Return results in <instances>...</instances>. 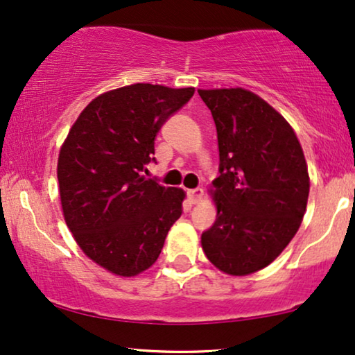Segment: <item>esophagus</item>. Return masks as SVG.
<instances>
[{
	"instance_id": "34e87169",
	"label": "esophagus",
	"mask_w": 355,
	"mask_h": 355,
	"mask_svg": "<svg viewBox=\"0 0 355 355\" xmlns=\"http://www.w3.org/2000/svg\"><path fill=\"white\" fill-rule=\"evenodd\" d=\"M202 196H203L202 189H192V191H189V197H191V200H192L193 203L200 200Z\"/></svg>"
}]
</instances>
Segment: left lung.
Returning <instances> with one entry per match:
<instances>
[{
  "mask_svg": "<svg viewBox=\"0 0 355 355\" xmlns=\"http://www.w3.org/2000/svg\"><path fill=\"white\" fill-rule=\"evenodd\" d=\"M220 148L213 181L216 221L202 232L208 260L227 275H250L286 249L302 221L309 171L294 130L244 89L198 90Z\"/></svg>",
  "mask_w": 355,
  "mask_h": 355,
  "instance_id": "left-lung-1",
  "label": "left lung"
}]
</instances>
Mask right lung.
<instances>
[{"label":"right lung","mask_w":355,"mask_h":355,"mask_svg":"<svg viewBox=\"0 0 355 355\" xmlns=\"http://www.w3.org/2000/svg\"><path fill=\"white\" fill-rule=\"evenodd\" d=\"M193 89L134 84L90 101L58 158L66 225L84 254L119 276L157 261L182 215L184 192L144 178L162 125Z\"/></svg>","instance_id":"obj_1"}]
</instances>
